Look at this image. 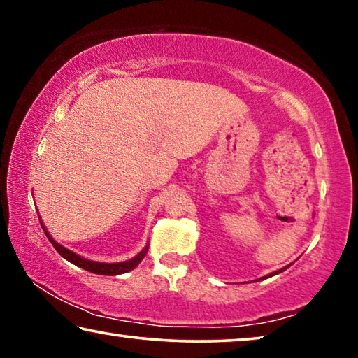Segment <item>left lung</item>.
<instances>
[{
    "label": "left lung",
    "instance_id": "left-lung-1",
    "mask_svg": "<svg viewBox=\"0 0 358 358\" xmlns=\"http://www.w3.org/2000/svg\"><path fill=\"white\" fill-rule=\"evenodd\" d=\"M286 268H289V265L287 266H284V268H281V270H278V271H273V273H270V275H266V276H264V280H266V278H270V276H275V275H278V273H281V271H284Z\"/></svg>",
    "mask_w": 358,
    "mask_h": 358
}]
</instances>
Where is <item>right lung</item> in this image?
I'll return each mask as SVG.
<instances>
[{
    "label": "right lung",
    "instance_id": "obj_1",
    "mask_svg": "<svg viewBox=\"0 0 358 358\" xmlns=\"http://www.w3.org/2000/svg\"><path fill=\"white\" fill-rule=\"evenodd\" d=\"M41 226L44 229V232L47 235V238L50 240V243L53 245V248L62 254V256L69 260L71 264H74L77 266H80V268L87 270V271H92V273L96 275H107V276H115V275H123V273H128V271L134 270L136 266L142 262V259L147 256V251H148V245L143 248V250L137 254L136 257H132L129 260H124V262H113V264H106V262H96V260H88L82 256H78V254L69 251L68 248L62 246L59 243H57L55 240L50 237V234H48V230L44 227V224L41 221Z\"/></svg>",
    "mask_w": 358,
    "mask_h": 358
}]
</instances>
